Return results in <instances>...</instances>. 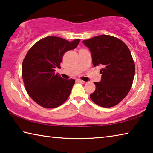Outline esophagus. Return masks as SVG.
Listing matches in <instances>:
<instances>
[{"label":"esophagus","mask_w":153,"mask_h":153,"mask_svg":"<svg viewBox=\"0 0 153 153\" xmlns=\"http://www.w3.org/2000/svg\"><path fill=\"white\" fill-rule=\"evenodd\" d=\"M76 82H79V83H82V84H84V83L85 82L83 81V80L80 79H76Z\"/></svg>","instance_id":"obj_1"}]
</instances>
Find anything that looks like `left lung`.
I'll use <instances>...</instances> for the list:
<instances>
[{"label": "left lung", "instance_id": "1", "mask_svg": "<svg viewBox=\"0 0 153 153\" xmlns=\"http://www.w3.org/2000/svg\"><path fill=\"white\" fill-rule=\"evenodd\" d=\"M91 52L94 67L102 65L101 81L94 82L95 91L90 95L100 107L119 104L130 90L135 74V64L130 51L119 38L100 35L83 41Z\"/></svg>", "mask_w": 153, "mask_h": 153}]
</instances>
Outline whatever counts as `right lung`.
I'll use <instances>...</instances> for the list:
<instances>
[{
  "label": "right lung",
  "instance_id": "obj_1",
  "mask_svg": "<svg viewBox=\"0 0 153 153\" xmlns=\"http://www.w3.org/2000/svg\"><path fill=\"white\" fill-rule=\"evenodd\" d=\"M79 41L47 36L28 51L22 63L23 80L27 94L41 107H58L68 98L75 80L63 79L55 68H61L64 54L76 48Z\"/></svg>",
  "mask_w": 153,
  "mask_h": 153
}]
</instances>
